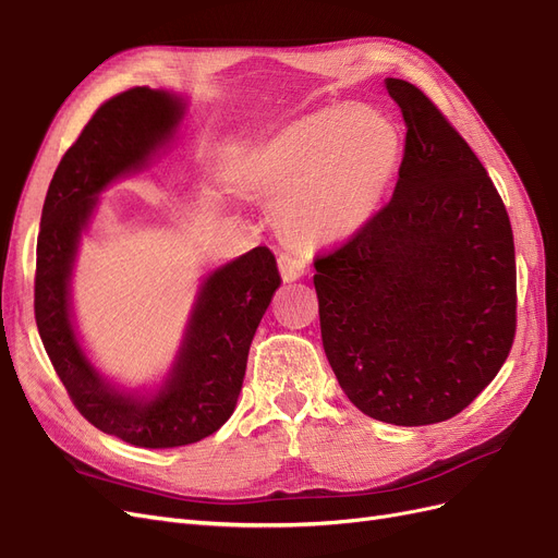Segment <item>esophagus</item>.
<instances>
[{"mask_svg":"<svg viewBox=\"0 0 558 558\" xmlns=\"http://www.w3.org/2000/svg\"><path fill=\"white\" fill-rule=\"evenodd\" d=\"M279 269L283 281H295L302 275L307 272V263L302 260L300 256H293V253H281L279 256Z\"/></svg>","mask_w":558,"mask_h":558,"instance_id":"1","label":"esophagus"}]
</instances>
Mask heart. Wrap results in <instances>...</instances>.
Wrapping results in <instances>:
<instances>
[{
  "label": "heart",
  "instance_id": "obj_1",
  "mask_svg": "<svg viewBox=\"0 0 558 558\" xmlns=\"http://www.w3.org/2000/svg\"><path fill=\"white\" fill-rule=\"evenodd\" d=\"M400 156L388 118L365 107H335L279 130L244 167L251 197L279 211L291 240L318 246L361 230L391 183Z\"/></svg>",
  "mask_w": 558,
  "mask_h": 558
}]
</instances>
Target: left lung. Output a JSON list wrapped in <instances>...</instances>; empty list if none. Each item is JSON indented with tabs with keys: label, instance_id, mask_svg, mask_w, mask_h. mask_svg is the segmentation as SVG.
Segmentation results:
<instances>
[{
	"label": "left lung",
	"instance_id": "8db88e82",
	"mask_svg": "<svg viewBox=\"0 0 558 558\" xmlns=\"http://www.w3.org/2000/svg\"><path fill=\"white\" fill-rule=\"evenodd\" d=\"M404 154L393 197L314 258L320 340L356 408L428 426L465 410L510 356L517 265L492 177L410 81L386 78Z\"/></svg>",
	"mask_w": 558,
	"mask_h": 558
}]
</instances>
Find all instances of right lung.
Segmentation results:
<instances>
[{
	"instance_id": "1",
	"label": "right lung",
	"mask_w": 558,
	"mask_h": 558,
	"mask_svg": "<svg viewBox=\"0 0 558 558\" xmlns=\"http://www.w3.org/2000/svg\"><path fill=\"white\" fill-rule=\"evenodd\" d=\"M183 105L172 95L130 88L99 107L66 148L50 179L37 238L35 318L44 349L74 408L95 428L144 449L205 440L238 404L248 347L281 286L275 253L251 248L202 286L179 361L150 400L123 396L102 381L76 342L70 318V275L97 193L140 170L172 137Z\"/></svg>"
}]
</instances>
